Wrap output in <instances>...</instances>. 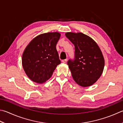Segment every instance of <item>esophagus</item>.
<instances>
[{
    "label": "esophagus",
    "instance_id": "obj_1",
    "mask_svg": "<svg viewBox=\"0 0 123 123\" xmlns=\"http://www.w3.org/2000/svg\"><path fill=\"white\" fill-rule=\"evenodd\" d=\"M67 61H68V59H67L62 60V62H64V63H66V62H67Z\"/></svg>",
    "mask_w": 123,
    "mask_h": 123
}]
</instances>
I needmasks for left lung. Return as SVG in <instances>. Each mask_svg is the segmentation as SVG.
I'll return each mask as SVG.
<instances>
[{"mask_svg":"<svg viewBox=\"0 0 123 123\" xmlns=\"http://www.w3.org/2000/svg\"><path fill=\"white\" fill-rule=\"evenodd\" d=\"M66 37L74 45V57L68 62L75 81L82 87L92 85L100 77L105 60L96 43L81 33H66Z\"/></svg>","mask_w":123,"mask_h":123,"instance_id":"left-lung-1","label":"left lung"}]
</instances>
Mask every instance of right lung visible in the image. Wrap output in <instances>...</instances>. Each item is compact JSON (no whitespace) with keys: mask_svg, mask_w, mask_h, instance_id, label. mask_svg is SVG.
Returning a JSON list of instances; mask_svg holds the SVG:
<instances>
[{"mask_svg":"<svg viewBox=\"0 0 123 123\" xmlns=\"http://www.w3.org/2000/svg\"><path fill=\"white\" fill-rule=\"evenodd\" d=\"M61 34L48 33L34 38L28 45L22 58V66L27 76L37 83H43L51 78L61 64L56 44Z\"/></svg>","mask_w":123,"mask_h":123,"instance_id":"right-lung-1","label":"right lung"}]
</instances>
